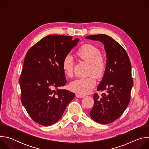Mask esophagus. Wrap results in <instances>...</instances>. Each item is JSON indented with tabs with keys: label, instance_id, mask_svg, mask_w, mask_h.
<instances>
[{
	"label": "esophagus",
	"instance_id": "esophagus-1",
	"mask_svg": "<svg viewBox=\"0 0 149 149\" xmlns=\"http://www.w3.org/2000/svg\"><path fill=\"white\" fill-rule=\"evenodd\" d=\"M75 96H76V97H77V98H83V97H84V95H81V94H75Z\"/></svg>",
	"mask_w": 149,
	"mask_h": 149
}]
</instances>
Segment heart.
Returning <instances> with one entry per match:
<instances>
[{
    "label": "heart",
    "instance_id": "obj_1",
    "mask_svg": "<svg viewBox=\"0 0 149 149\" xmlns=\"http://www.w3.org/2000/svg\"><path fill=\"white\" fill-rule=\"evenodd\" d=\"M75 56L81 61L88 63L87 77L80 78L72 81L70 89L81 94L90 93L96 84V77L102 78L107 69V62L97 47L87 44L80 47L75 52ZM63 73L67 77H72L74 73V62L70 56L63 58L62 63ZM94 74V76L93 74Z\"/></svg>",
    "mask_w": 149,
    "mask_h": 149
}]
</instances>
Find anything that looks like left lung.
I'll return each instance as SVG.
<instances>
[{
  "instance_id": "8db88e82",
  "label": "left lung",
  "mask_w": 149,
  "mask_h": 149,
  "mask_svg": "<svg viewBox=\"0 0 149 149\" xmlns=\"http://www.w3.org/2000/svg\"><path fill=\"white\" fill-rule=\"evenodd\" d=\"M86 38L101 42L107 55V69L97 87L98 91L107 93L101 97L94 94L90 115L95 121L107 124L118 118L130 102L133 86L131 62L125 50L111 37L98 34Z\"/></svg>"
}]
</instances>
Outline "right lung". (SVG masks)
Instances as JSON below:
<instances>
[{
    "label": "right lung",
    "instance_id": "1",
    "mask_svg": "<svg viewBox=\"0 0 149 149\" xmlns=\"http://www.w3.org/2000/svg\"><path fill=\"white\" fill-rule=\"evenodd\" d=\"M71 36L49 35L27 52L19 78L20 100L31 118L49 126L63 115L75 94L66 90L62 61L78 42Z\"/></svg>",
    "mask_w": 149,
    "mask_h": 149
}]
</instances>
